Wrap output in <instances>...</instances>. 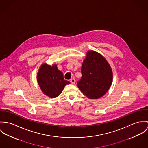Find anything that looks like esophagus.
<instances>
[{"label":"esophagus","instance_id":"34e87169","mask_svg":"<svg viewBox=\"0 0 148 148\" xmlns=\"http://www.w3.org/2000/svg\"><path fill=\"white\" fill-rule=\"evenodd\" d=\"M70 82H71V84H75V79H74V78H71V79H70Z\"/></svg>","mask_w":148,"mask_h":148}]
</instances>
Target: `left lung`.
Returning a JSON list of instances; mask_svg holds the SVG:
<instances>
[{"label": "left lung", "mask_w": 148, "mask_h": 148, "mask_svg": "<svg viewBox=\"0 0 148 148\" xmlns=\"http://www.w3.org/2000/svg\"><path fill=\"white\" fill-rule=\"evenodd\" d=\"M82 78L77 86L89 99H98L110 88L113 78L111 66L106 58L98 52L89 50L81 68Z\"/></svg>", "instance_id": "8db88e82"}]
</instances>
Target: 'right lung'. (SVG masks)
<instances>
[{
    "mask_svg": "<svg viewBox=\"0 0 148 148\" xmlns=\"http://www.w3.org/2000/svg\"><path fill=\"white\" fill-rule=\"evenodd\" d=\"M37 79L42 92L51 98L59 96L66 84H70L64 79L63 73L58 69L57 65L42 64L37 73Z\"/></svg>",
    "mask_w": 148,
    "mask_h": 148,
    "instance_id": "obj_1",
    "label": "right lung"
}]
</instances>
